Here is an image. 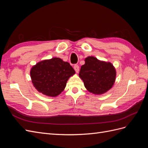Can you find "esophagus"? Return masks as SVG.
<instances>
[{"instance_id": "34e87169", "label": "esophagus", "mask_w": 148, "mask_h": 148, "mask_svg": "<svg viewBox=\"0 0 148 148\" xmlns=\"http://www.w3.org/2000/svg\"><path fill=\"white\" fill-rule=\"evenodd\" d=\"M74 69L76 71V73H78L79 72V66L78 65H75L74 66Z\"/></svg>"}]
</instances>
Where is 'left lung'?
<instances>
[{"label": "left lung", "mask_w": 148, "mask_h": 148, "mask_svg": "<svg viewBox=\"0 0 148 148\" xmlns=\"http://www.w3.org/2000/svg\"><path fill=\"white\" fill-rule=\"evenodd\" d=\"M81 66L79 77L87 90L94 95H102L112 88L116 79V70L110 62L89 56Z\"/></svg>", "instance_id": "obj_1"}]
</instances>
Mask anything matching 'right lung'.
Here are the masks:
<instances>
[{
  "mask_svg": "<svg viewBox=\"0 0 148 148\" xmlns=\"http://www.w3.org/2000/svg\"><path fill=\"white\" fill-rule=\"evenodd\" d=\"M75 71L69 62L59 57L40 61L30 70L34 87L42 95L56 97L64 90L70 77Z\"/></svg>",
  "mask_w": 148,
  "mask_h": 148,
  "instance_id": "right-lung-1",
  "label": "right lung"
}]
</instances>
